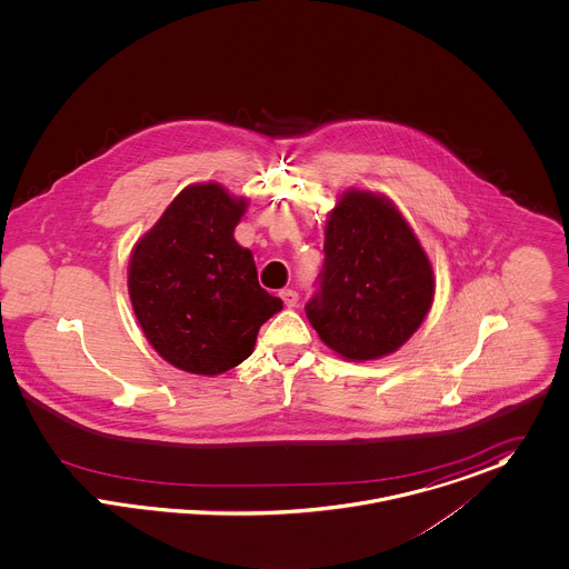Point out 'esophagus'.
I'll return each mask as SVG.
<instances>
[{
	"mask_svg": "<svg viewBox=\"0 0 569 569\" xmlns=\"http://www.w3.org/2000/svg\"><path fill=\"white\" fill-rule=\"evenodd\" d=\"M279 297L283 299L286 308H295V306L299 303V295H297L295 290H281V292H279Z\"/></svg>",
	"mask_w": 569,
	"mask_h": 569,
	"instance_id": "1",
	"label": "esophagus"
}]
</instances>
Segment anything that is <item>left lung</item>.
Returning a JSON list of instances; mask_svg holds the SVG:
<instances>
[{
	"instance_id": "left-lung-1",
	"label": "left lung",
	"mask_w": 569,
	"mask_h": 569,
	"mask_svg": "<svg viewBox=\"0 0 569 569\" xmlns=\"http://www.w3.org/2000/svg\"><path fill=\"white\" fill-rule=\"evenodd\" d=\"M322 251L318 290L306 306L320 340L353 362L397 351L435 299L430 259L403 216L371 191H345Z\"/></svg>"
}]
</instances>
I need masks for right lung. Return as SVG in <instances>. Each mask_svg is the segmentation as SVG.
I'll list each match as a JSON object with an SVG mask.
<instances>
[{
	"label": "right lung",
	"instance_id": "add662e5",
	"mask_svg": "<svg viewBox=\"0 0 569 569\" xmlns=\"http://www.w3.org/2000/svg\"><path fill=\"white\" fill-rule=\"evenodd\" d=\"M247 198L190 186L137 242L128 266L134 316L157 353L181 371L218 376L253 353L259 327L283 303L257 281L233 240Z\"/></svg>",
	"mask_w": 569,
	"mask_h": 569
}]
</instances>
